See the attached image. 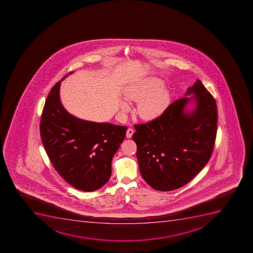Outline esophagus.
Returning <instances> with one entry per match:
<instances>
[{
  "instance_id": "obj_1",
  "label": "esophagus",
  "mask_w": 253,
  "mask_h": 253,
  "mask_svg": "<svg viewBox=\"0 0 253 253\" xmlns=\"http://www.w3.org/2000/svg\"><path fill=\"white\" fill-rule=\"evenodd\" d=\"M133 134H134V130H133L132 128L127 129V130H126V137H127L128 138H131Z\"/></svg>"
}]
</instances>
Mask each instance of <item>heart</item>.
Wrapping results in <instances>:
<instances>
[{
    "label": "heart",
    "mask_w": 253,
    "mask_h": 253,
    "mask_svg": "<svg viewBox=\"0 0 253 253\" xmlns=\"http://www.w3.org/2000/svg\"><path fill=\"white\" fill-rule=\"evenodd\" d=\"M164 82L157 78H151L130 86L124 92L126 98L138 101V114L143 119L152 120L161 116L170 102V93L167 89L161 88ZM122 112L129 110L125 101L120 102Z\"/></svg>",
    "instance_id": "1"
}]
</instances>
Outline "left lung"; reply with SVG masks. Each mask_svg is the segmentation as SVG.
Segmentation results:
<instances>
[{"label": "left lung", "mask_w": 253, "mask_h": 253, "mask_svg": "<svg viewBox=\"0 0 253 253\" xmlns=\"http://www.w3.org/2000/svg\"><path fill=\"white\" fill-rule=\"evenodd\" d=\"M192 94L190 97L187 96ZM192 105V108L188 106ZM215 100L199 80L153 121L134 126L141 176L153 189L171 191L204 168L217 133Z\"/></svg>", "instance_id": "left-lung-1"}]
</instances>
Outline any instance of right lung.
<instances>
[{
    "instance_id": "1",
    "label": "right lung",
    "mask_w": 253,
    "mask_h": 253,
    "mask_svg": "<svg viewBox=\"0 0 253 253\" xmlns=\"http://www.w3.org/2000/svg\"><path fill=\"white\" fill-rule=\"evenodd\" d=\"M53 86L42 110L40 135L55 170L76 189L92 192L111 176V162L126 126L86 121L71 115L59 97L62 81Z\"/></svg>"
}]
</instances>
